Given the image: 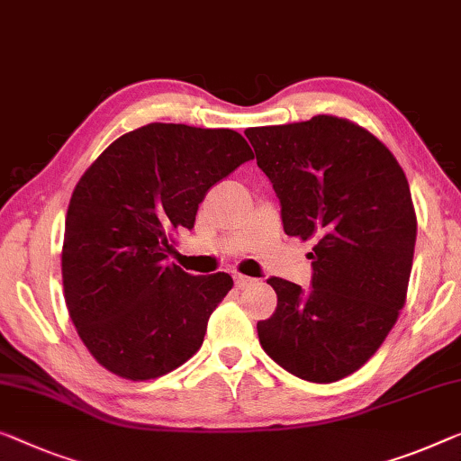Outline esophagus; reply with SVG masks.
I'll return each mask as SVG.
<instances>
[{
	"instance_id": "1",
	"label": "esophagus",
	"mask_w": 461,
	"mask_h": 461,
	"mask_svg": "<svg viewBox=\"0 0 461 461\" xmlns=\"http://www.w3.org/2000/svg\"><path fill=\"white\" fill-rule=\"evenodd\" d=\"M233 284H236L238 290H244V287H249L254 284L252 277H246V275H233Z\"/></svg>"
}]
</instances>
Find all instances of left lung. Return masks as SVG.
I'll return each mask as SVG.
<instances>
[{
	"label": "left lung",
	"mask_w": 461,
	"mask_h": 461,
	"mask_svg": "<svg viewBox=\"0 0 461 461\" xmlns=\"http://www.w3.org/2000/svg\"><path fill=\"white\" fill-rule=\"evenodd\" d=\"M244 134L277 192L285 233L314 244L311 290L267 281L277 308L257 322L260 346L304 381L346 379L406 304L416 244L406 174L375 134L338 115Z\"/></svg>",
	"instance_id": "1"
}]
</instances>
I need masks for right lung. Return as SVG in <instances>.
Masks as SVG:
<instances>
[{"mask_svg":"<svg viewBox=\"0 0 461 461\" xmlns=\"http://www.w3.org/2000/svg\"><path fill=\"white\" fill-rule=\"evenodd\" d=\"M250 159L233 130L155 122L113 140L82 174L68 204L61 279L77 333L109 373L150 381L201 349L233 279L188 275L167 254L177 231L194 228L207 192Z\"/></svg>","mask_w":461,"mask_h":461,"instance_id":"right-lung-1","label":"right lung"}]
</instances>
